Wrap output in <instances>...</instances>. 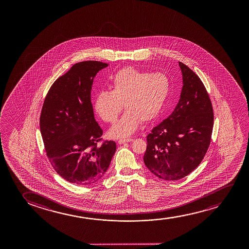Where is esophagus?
I'll return each instance as SVG.
<instances>
[{
	"label": "esophagus",
	"instance_id": "obj_1",
	"mask_svg": "<svg viewBox=\"0 0 249 249\" xmlns=\"http://www.w3.org/2000/svg\"><path fill=\"white\" fill-rule=\"evenodd\" d=\"M133 141V139H122V140H118V143L122 144V143H128Z\"/></svg>",
	"mask_w": 249,
	"mask_h": 249
}]
</instances>
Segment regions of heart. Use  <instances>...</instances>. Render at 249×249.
<instances>
[{
    "instance_id": "heart-1",
    "label": "heart",
    "mask_w": 249,
    "mask_h": 249,
    "mask_svg": "<svg viewBox=\"0 0 249 249\" xmlns=\"http://www.w3.org/2000/svg\"><path fill=\"white\" fill-rule=\"evenodd\" d=\"M110 89L97 93L94 109L105 122L113 123L124 104L126 111L109 131V136L121 138L133 134L141 121L150 122L158 116L170 94L171 81L161 72L126 67L113 75Z\"/></svg>"
}]
</instances>
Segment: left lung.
<instances>
[{
	"instance_id": "8db88e82",
	"label": "left lung",
	"mask_w": 249,
	"mask_h": 249,
	"mask_svg": "<svg viewBox=\"0 0 249 249\" xmlns=\"http://www.w3.org/2000/svg\"><path fill=\"white\" fill-rule=\"evenodd\" d=\"M183 75L180 99L173 113L147 136L143 162L157 177L178 180L201 163L213 126L211 100L201 79L178 62Z\"/></svg>"
}]
</instances>
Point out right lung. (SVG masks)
Masks as SVG:
<instances>
[{
	"instance_id": "right-lung-1",
	"label": "right lung",
	"mask_w": 249,
	"mask_h": 249,
	"mask_svg": "<svg viewBox=\"0 0 249 249\" xmlns=\"http://www.w3.org/2000/svg\"><path fill=\"white\" fill-rule=\"evenodd\" d=\"M107 66L93 60L73 65L52 85L41 109L40 128L48 160L72 184L100 179L116 152L114 141L99 144L103 131L91 103L93 79Z\"/></svg>"
}]
</instances>
